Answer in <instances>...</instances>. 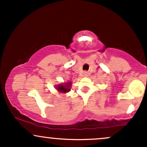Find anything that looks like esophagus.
Returning <instances> with one entry per match:
<instances>
[{"label": "esophagus", "mask_w": 147, "mask_h": 147, "mask_svg": "<svg viewBox=\"0 0 147 147\" xmlns=\"http://www.w3.org/2000/svg\"><path fill=\"white\" fill-rule=\"evenodd\" d=\"M84 76H88V72H84Z\"/></svg>", "instance_id": "34e87169"}]
</instances>
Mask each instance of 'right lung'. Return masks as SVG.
Listing matches in <instances>:
<instances>
[{
	"label": "right lung",
	"mask_w": 147,
	"mask_h": 147,
	"mask_svg": "<svg viewBox=\"0 0 147 147\" xmlns=\"http://www.w3.org/2000/svg\"><path fill=\"white\" fill-rule=\"evenodd\" d=\"M71 86V84H65V85H59L57 87V90H58L61 92H67L68 91H70V87Z\"/></svg>",
	"instance_id": "add662e5"
}]
</instances>
